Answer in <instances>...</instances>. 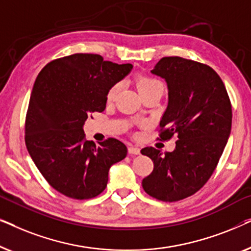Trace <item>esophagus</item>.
Segmentation results:
<instances>
[{
  "label": "esophagus",
  "mask_w": 251,
  "mask_h": 251,
  "mask_svg": "<svg viewBox=\"0 0 251 251\" xmlns=\"http://www.w3.org/2000/svg\"><path fill=\"white\" fill-rule=\"evenodd\" d=\"M128 152H129V154H131V155H138V154H140V150L138 149V147L130 146L128 149Z\"/></svg>",
  "instance_id": "1"
}]
</instances>
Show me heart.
<instances>
[{"label": "heart", "instance_id": "b5f03b06", "mask_svg": "<svg viewBox=\"0 0 251 251\" xmlns=\"http://www.w3.org/2000/svg\"><path fill=\"white\" fill-rule=\"evenodd\" d=\"M122 84L116 83L113 85V87L109 89L107 98L108 100H112L116 97V95L119 94V91L121 90ZM137 87H138V90L140 95L146 94V92L153 91V90H162L163 91V84L161 83L159 80L152 77H140L138 80V83H137Z\"/></svg>", "mask_w": 251, "mask_h": 251}]
</instances>
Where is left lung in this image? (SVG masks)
Masks as SVG:
<instances>
[{"label": "left lung", "instance_id": "8db88e82", "mask_svg": "<svg viewBox=\"0 0 251 251\" xmlns=\"http://www.w3.org/2000/svg\"><path fill=\"white\" fill-rule=\"evenodd\" d=\"M151 72L168 87L160 139L177 135L178 140L173 152L162 154L154 147L140 151L154 163L142 185L157 200L179 201L200 190L217 167L231 133V101L222 78L208 65L163 57Z\"/></svg>", "mask_w": 251, "mask_h": 251}]
</instances>
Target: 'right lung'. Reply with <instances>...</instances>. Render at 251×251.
I'll return each mask as SVG.
<instances>
[{
	"mask_svg": "<svg viewBox=\"0 0 251 251\" xmlns=\"http://www.w3.org/2000/svg\"><path fill=\"white\" fill-rule=\"evenodd\" d=\"M132 70L94 53L52 60L37 75L25 123L29 155L48 183L68 198L85 200L105 190L113 164L126 156L115 138L85 140L88 115L106 108L109 89Z\"/></svg>",
	"mask_w": 251,
	"mask_h": 251,
	"instance_id": "1",
	"label": "right lung"
}]
</instances>
